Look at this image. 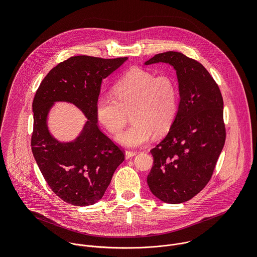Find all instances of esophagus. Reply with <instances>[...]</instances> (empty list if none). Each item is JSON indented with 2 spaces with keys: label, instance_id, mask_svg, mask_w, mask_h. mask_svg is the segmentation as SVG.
<instances>
[{
  "label": "esophagus",
  "instance_id": "1",
  "mask_svg": "<svg viewBox=\"0 0 257 257\" xmlns=\"http://www.w3.org/2000/svg\"><path fill=\"white\" fill-rule=\"evenodd\" d=\"M136 152H131V151H126V153H125V157H126V159L128 160V159H130V158H132V157H134V156H136Z\"/></svg>",
  "mask_w": 257,
  "mask_h": 257
}]
</instances>
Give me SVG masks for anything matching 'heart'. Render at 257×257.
<instances>
[{"label":"heart","instance_id":"1","mask_svg":"<svg viewBox=\"0 0 257 257\" xmlns=\"http://www.w3.org/2000/svg\"><path fill=\"white\" fill-rule=\"evenodd\" d=\"M114 96L100 95L95 100V116L112 134L119 133L129 115L132 124L117 136L126 148H137L171 128L178 112V87L170 74L133 68L113 86Z\"/></svg>","mask_w":257,"mask_h":257}]
</instances>
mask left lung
<instances>
[{
  "label": "left lung",
  "instance_id": "1",
  "mask_svg": "<svg viewBox=\"0 0 257 257\" xmlns=\"http://www.w3.org/2000/svg\"><path fill=\"white\" fill-rule=\"evenodd\" d=\"M160 62L176 70L180 102L169 133L151 151L154 166L148 184L156 197L177 204L198 194L212 176L226 140L224 101L199 62L170 51L144 64Z\"/></svg>",
  "mask_w": 257,
  "mask_h": 257
}]
</instances>
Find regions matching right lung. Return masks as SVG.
I'll list each match as a JSON object with an SVG mask.
<instances>
[{"mask_svg": "<svg viewBox=\"0 0 257 257\" xmlns=\"http://www.w3.org/2000/svg\"><path fill=\"white\" fill-rule=\"evenodd\" d=\"M127 59L71 57L54 67L36 90L32 154L52 191L72 205H91L100 200L125 159L124 152L99 130L95 100L102 79ZM56 101L75 104L88 118L73 142L61 143L48 131L47 115Z\"/></svg>", "mask_w": 257, "mask_h": 257, "instance_id": "1", "label": "right lung"}]
</instances>
